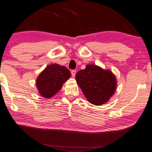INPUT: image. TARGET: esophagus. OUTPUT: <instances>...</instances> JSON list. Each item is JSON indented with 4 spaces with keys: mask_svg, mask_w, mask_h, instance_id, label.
Returning <instances> with one entry per match:
<instances>
[{
    "mask_svg": "<svg viewBox=\"0 0 152 152\" xmlns=\"http://www.w3.org/2000/svg\"><path fill=\"white\" fill-rule=\"evenodd\" d=\"M75 74H76V70H71V75H72V77H74L75 76Z\"/></svg>",
    "mask_w": 152,
    "mask_h": 152,
    "instance_id": "34e87169",
    "label": "esophagus"
}]
</instances>
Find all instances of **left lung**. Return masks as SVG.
<instances>
[{"label":"left lung","instance_id":"left-lung-1","mask_svg":"<svg viewBox=\"0 0 152 152\" xmlns=\"http://www.w3.org/2000/svg\"><path fill=\"white\" fill-rule=\"evenodd\" d=\"M76 82L89 102L99 106L107 103L117 87V80L112 71L95 64L77 72Z\"/></svg>","mask_w":152,"mask_h":152}]
</instances>
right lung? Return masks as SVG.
Returning <instances> with one entry per match:
<instances>
[{
    "label": "right lung",
    "instance_id": "obj_1",
    "mask_svg": "<svg viewBox=\"0 0 152 152\" xmlns=\"http://www.w3.org/2000/svg\"><path fill=\"white\" fill-rule=\"evenodd\" d=\"M70 70L64 66L53 64L45 67L36 80V86L41 97H53L70 77Z\"/></svg>",
    "mask_w": 152,
    "mask_h": 152
}]
</instances>
